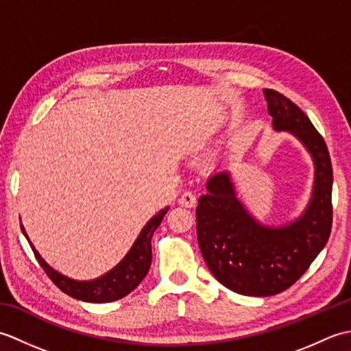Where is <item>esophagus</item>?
<instances>
[{
	"mask_svg": "<svg viewBox=\"0 0 351 351\" xmlns=\"http://www.w3.org/2000/svg\"><path fill=\"white\" fill-rule=\"evenodd\" d=\"M196 202H197V199L195 196V193H191V191H185L184 195L180 197V205H182V206L191 208L196 205Z\"/></svg>",
	"mask_w": 351,
	"mask_h": 351,
	"instance_id": "obj_1",
	"label": "esophagus"
}]
</instances>
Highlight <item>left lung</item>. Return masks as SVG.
I'll use <instances>...</instances> for the list:
<instances>
[{
	"label": "left lung",
	"instance_id": "8db88e82",
	"mask_svg": "<svg viewBox=\"0 0 351 351\" xmlns=\"http://www.w3.org/2000/svg\"><path fill=\"white\" fill-rule=\"evenodd\" d=\"M264 95L273 130L294 136L314 161L309 204L293 221L267 226L238 199L229 171H217L196 208L197 241L210 271L234 293L255 297L279 294L299 280L332 230L333 171L326 141L294 102L271 88Z\"/></svg>",
	"mask_w": 351,
	"mask_h": 351
}]
</instances>
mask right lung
Wrapping results in <instances>:
<instances>
[{"label": "right lung", "mask_w": 351, "mask_h": 351, "mask_svg": "<svg viewBox=\"0 0 351 351\" xmlns=\"http://www.w3.org/2000/svg\"><path fill=\"white\" fill-rule=\"evenodd\" d=\"M169 206L164 208L158 214L149 220L143 229L140 230L137 240L134 241L132 247L126 253L125 258L119 263L114 268H111L106 274L99 276L93 280H75L68 276L58 273L49 264H47L40 253L36 250L33 243L25 232L24 226L21 223L22 234L25 235L29 245L34 252L36 259L39 261L40 267L48 274V278L60 288L64 294H68L73 299L83 300L88 303H108L119 299H123L128 295L131 291L138 287V283L145 279V276L149 271V267L152 263V245L151 240L155 232V229L160 226L164 215L167 214Z\"/></svg>", "instance_id": "add662e5"}]
</instances>
